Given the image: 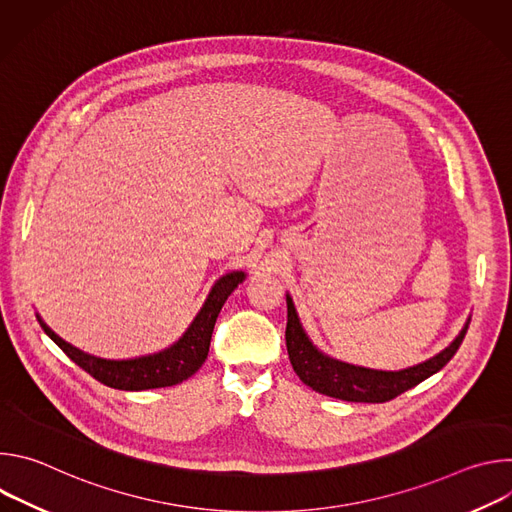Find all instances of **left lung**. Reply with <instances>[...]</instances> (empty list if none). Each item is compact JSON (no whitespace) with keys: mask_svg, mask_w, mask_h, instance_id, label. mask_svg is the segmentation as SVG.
<instances>
[{"mask_svg":"<svg viewBox=\"0 0 512 512\" xmlns=\"http://www.w3.org/2000/svg\"><path fill=\"white\" fill-rule=\"evenodd\" d=\"M285 300H287L285 346L296 375L302 379V383H306L314 391L334 399L352 401V403L391 401L397 395L405 393L407 389H413L433 373L444 369L450 362V358L456 354V350L460 348L470 324L466 322V326L456 336V340L437 356L417 364V367H409L405 371L385 373V371L352 367V364L324 356L320 350L312 346L306 332L302 330L296 308L291 304V298L287 296Z\"/></svg>","mask_w":512,"mask_h":512,"instance_id":"1","label":"left lung"}]
</instances>
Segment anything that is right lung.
I'll use <instances>...</instances> for the list:
<instances>
[{"instance_id":"1","label":"right lung","mask_w":512,"mask_h":512,"mask_svg":"<svg viewBox=\"0 0 512 512\" xmlns=\"http://www.w3.org/2000/svg\"><path fill=\"white\" fill-rule=\"evenodd\" d=\"M245 279L243 271L227 273L218 279L210 291L208 300L204 302L202 310L186 330V334L168 350L141 356L133 360H105L81 352L79 348L70 346L62 338H58L40 318L42 330L58 344V348L75 364L89 373L99 383L121 389V391H143V389H158V387H172L188 377H192L208 356L210 338L214 330V322L221 312L227 298L233 294L235 287Z\"/></svg>"}]
</instances>
